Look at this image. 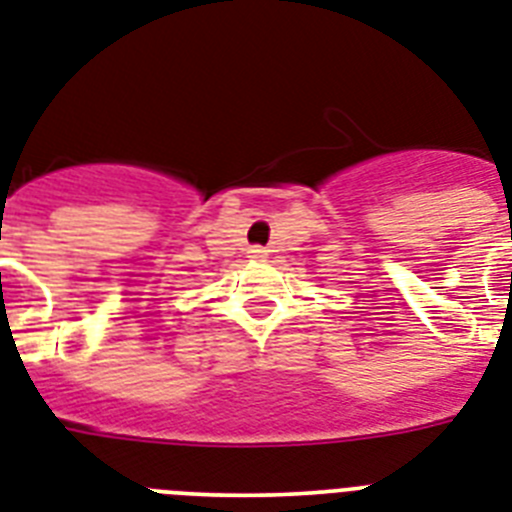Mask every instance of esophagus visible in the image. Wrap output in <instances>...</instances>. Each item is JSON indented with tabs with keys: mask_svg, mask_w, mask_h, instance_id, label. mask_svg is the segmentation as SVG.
I'll use <instances>...</instances> for the list:
<instances>
[{
	"mask_svg": "<svg viewBox=\"0 0 512 512\" xmlns=\"http://www.w3.org/2000/svg\"><path fill=\"white\" fill-rule=\"evenodd\" d=\"M248 253H251L253 259H264V256H266L264 248H251V251H248Z\"/></svg>",
	"mask_w": 512,
	"mask_h": 512,
	"instance_id": "esophagus-1",
	"label": "esophagus"
}]
</instances>
